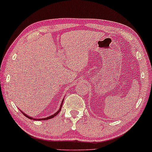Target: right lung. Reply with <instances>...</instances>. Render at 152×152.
I'll return each mask as SVG.
<instances>
[{
  "label": "right lung",
  "instance_id": "add662e5",
  "mask_svg": "<svg viewBox=\"0 0 152 152\" xmlns=\"http://www.w3.org/2000/svg\"><path fill=\"white\" fill-rule=\"evenodd\" d=\"M64 99H63L62 102H61V105H60V107H59V109H58V111H57L56 112H55V113L54 114V115H51V116H50V117H46V118H42V119H35V118H33V117H30V116H28V115H26V114H25L24 112H23L22 111H21V110H20V111H21V112H22V114H23V115L25 116V117H26L27 118H28V119H30L38 120V121H42V120H47V119H52V118H53V117H54L55 116H56V115H58V114L59 113V112L61 111V107H62V105H63V102H64Z\"/></svg>",
  "mask_w": 152,
  "mask_h": 152
}]
</instances>
